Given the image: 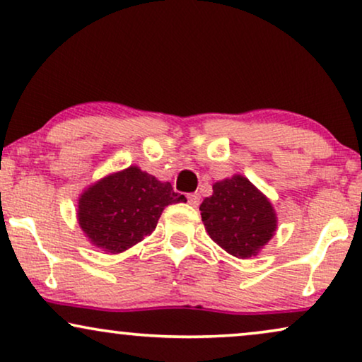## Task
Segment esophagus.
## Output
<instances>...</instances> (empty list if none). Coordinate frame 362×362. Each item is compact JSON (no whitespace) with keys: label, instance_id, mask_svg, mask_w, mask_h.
Returning a JSON list of instances; mask_svg holds the SVG:
<instances>
[{"label":"esophagus","instance_id":"34e87169","mask_svg":"<svg viewBox=\"0 0 362 362\" xmlns=\"http://www.w3.org/2000/svg\"><path fill=\"white\" fill-rule=\"evenodd\" d=\"M199 201H201L199 192H191V194H187V203H189L191 206H194V208L199 204Z\"/></svg>","mask_w":362,"mask_h":362}]
</instances>
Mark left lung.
I'll return each mask as SVG.
<instances>
[{
  "mask_svg": "<svg viewBox=\"0 0 362 362\" xmlns=\"http://www.w3.org/2000/svg\"><path fill=\"white\" fill-rule=\"evenodd\" d=\"M199 211L209 238L241 259L256 256L278 228L273 204L241 175L214 182Z\"/></svg>",
  "mask_w": 362,
  "mask_h": 362,
  "instance_id": "1",
  "label": "left lung"
}]
</instances>
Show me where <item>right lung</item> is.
<instances>
[{
  "label": "right lung",
  "mask_w": 362,
  "mask_h": 362,
  "mask_svg": "<svg viewBox=\"0 0 362 362\" xmlns=\"http://www.w3.org/2000/svg\"><path fill=\"white\" fill-rule=\"evenodd\" d=\"M185 203L171 182L129 166L103 177L83 192L78 203V221L89 241L116 255L143 241L156 228L168 204Z\"/></svg>",
  "instance_id": "obj_1"
}]
</instances>
